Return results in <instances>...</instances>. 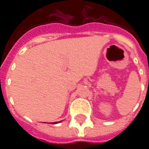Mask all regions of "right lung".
I'll return each instance as SVG.
<instances>
[{
    "label": "right lung",
    "mask_w": 149,
    "mask_h": 149,
    "mask_svg": "<svg viewBox=\"0 0 149 149\" xmlns=\"http://www.w3.org/2000/svg\"><path fill=\"white\" fill-rule=\"evenodd\" d=\"M58 122H59V121H58ZM54 124H56V122H55V123H54Z\"/></svg>",
    "instance_id": "1"
}]
</instances>
